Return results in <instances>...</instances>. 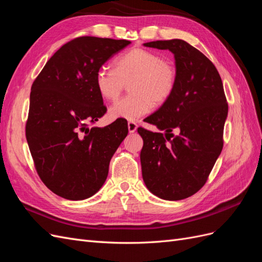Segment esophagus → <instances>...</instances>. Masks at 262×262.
<instances>
[{"instance_id":"1","label":"esophagus","mask_w":262,"mask_h":262,"mask_svg":"<svg viewBox=\"0 0 262 262\" xmlns=\"http://www.w3.org/2000/svg\"><path fill=\"white\" fill-rule=\"evenodd\" d=\"M137 129H138L137 122H134V121H129V122H128V130H129L130 133L136 132Z\"/></svg>"}]
</instances>
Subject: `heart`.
I'll return each mask as SVG.
<instances>
[{"label":"heart","instance_id":"1","mask_svg":"<svg viewBox=\"0 0 262 262\" xmlns=\"http://www.w3.org/2000/svg\"><path fill=\"white\" fill-rule=\"evenodd\" d=\"M177 80V69L172 61L152 50L132 48L115 60V69L101 67L95 85L102 98L116 101L125 84L130 83L131 94L116 102L109 116L134 121L152 112L154 102L165 104L175 92Z\"/></svg>","mask_w":262,"mask_h":262}]
</instances>
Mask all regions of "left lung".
Segmentation results:
<instances>
[{
    "label": "left lung",
    "mask_w": 262,
    "mask_h": 262,
    "mask_svg": "<svg viewBox=\"0 0 262 262\" xmlns=\"http://www.w3.org/2000/svg\"><path fill=\"white\" fill-rule=\"evenodd\" d=\"M144 46L173 53L178 80L171 97L145 119L166 133L138 128L143 139L142 176L155 195L182 200L204 186L223 148L228 112L223 83L215 66L181 39ZM175 128L176 137L171 133Z\"/></svg>",
    "instance_id": "8db88e82"
}]
</instances>
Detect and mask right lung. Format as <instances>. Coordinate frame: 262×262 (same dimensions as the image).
<instances>
[{"label": "right lung", "mask_w": 262, "mask_h": 262, "mask_svg": "<svg viewBox=\"0 0 262 262\" xmlns=\"http://www.w3.org/2000/svg\"><path fill=\"white\" fill-rule=\"evenodd\" d=\"M129 43L77 37L52 55L31 85L27 143L38 176L64 199L84 200L98 191L128 134L124 120L91 125L107 112L95 85L97 71Z\"/></svg>", "instance_id": "right-lung-1"}]
</instances>
